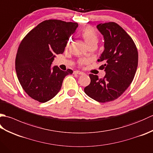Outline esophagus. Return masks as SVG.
<instances>
[{"mask_svg":"<svg viewBox=\"0 0 153 153\" xmlns=\"http://www.w3.org/2000/svg\"><path fill=\"white\" fill-rule=\"evenodd\" d=\"M74 74H79V75H83V74H85L83 72H82V71H77V70L74 71Z\"/></svg>","mask_w":153,"mask_h":153,"instance_id":"34e87169","label":"esophagus"}]
</instances>
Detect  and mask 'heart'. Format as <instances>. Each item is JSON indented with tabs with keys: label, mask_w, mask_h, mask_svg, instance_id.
Segmentation results:
<instances>
[{
	"label": "heart",
	"mask_w": 153,
	"mask_h": 153,
	"mask_svg": "<svg viewBox=\"0 0 153 153\" xmlns=\"http://www.w3.org/2000/svg\"><path fill=\"white\" fill-rule=\"evenodd\" d=\"M82 36L87 45L92 43H97L98 42V36L95 30L91 27H87L84 28L82 31ZM85 60H82L80 61L81 64L85 63Z\"/></svg>",
	"instance_id": "heart-1"
}]
</instances>
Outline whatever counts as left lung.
Listing matches in <instances>:
<instances>
[{
    "label": "left lung",
    "mask_w": 153,
    "mask_h": 153,
    "mask_svg": "<svg viewBox=\"0 0 153 153\" xmlns=\"http://www.w3.org/2000/svg\"><path fill=\"white\" fill-rule=\"evenodd\" d=\"M97 28L103 35L104 51L98 60L102 62L104 78L89 74L91 83L86 95L99 102L114 100L130 85L137 70L138 52L131 37L114 22L100 24Z\"/></svg>",
    "instance_id": "1"
}]
</instances>
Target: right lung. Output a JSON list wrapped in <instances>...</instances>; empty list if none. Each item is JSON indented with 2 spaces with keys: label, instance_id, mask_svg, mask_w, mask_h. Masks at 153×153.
Here are the masks:
<instances>
[{
  "label": "right lung",
  "instance_id": "add662e5",
  "mask_svg": "<svg viewBox=\"0 0 153 153\" xmlns=\"http://www.w3.org/2000/svg\"><path fill=\"white\" fill-rule=\"evenodd\" d=\"M77 23L48 19L40 23L19 44L16 71L22 88L40 102L52 99L60 91L63 80L73 71L61 70L51 64L56 54H62Z\"/></svg>",
  "mask_w": 153,
  "mask_h": 153
}]
</instances>
